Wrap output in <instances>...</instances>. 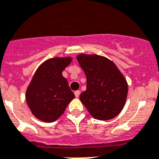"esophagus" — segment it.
I'll return each mask as SVG.
<instances>
[{"instance_id": "esophagus-1", "label": "esophagus", "mask_w": 159, "mask_h": 159, "mask_svg": "<svg viewBox=\"0 0 159 159\" xmlns=\"http://www.w3.org/2000/svg\"><path fill=\"white\" fill-rule=\"evenodd\" d=\"M80 91L77 90V91L75 92V98H78L79 97H80Z\"/></svg>"}]
</instances>
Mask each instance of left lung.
Returning <instances> with one entry per match:
<instances>
[{
    "label": "left lung",
    "instance_id": "1",
    "mask_svg": "<svg viewBox=\"0 0 159 159\" xmlns=\"http://www.w3.org/2000/svg\"><path fill=\"white\" fill-rule=\"evenodd\" d=\"M77 60L87 79V89L80 96L81 102L94 119L109 120L116 117L128 96V82L124 75L103 56L80 53Z\"/></svg>",
    "mask_w": 159,
    "mask_h": 159
}]
</instances>
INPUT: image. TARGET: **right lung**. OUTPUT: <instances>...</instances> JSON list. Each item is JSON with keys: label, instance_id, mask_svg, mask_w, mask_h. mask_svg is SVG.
Here are the masks:
<instances>
[{"label": "right lung", "instance_id": "1", "mask_svg": "<svg viewBox=\"0 0 159 159\" xmlns=\"http://www.w3.org/2000/svg\"><path fill=\"white\" fill-rule=\"evenodd\" d=\"M72 57H53L35 70L26 91V101L32 115L43 122L56 121L75 98L62 71Z\"/></svg>", "mask_w": 159, "mask_h": 159}]
</instances>
